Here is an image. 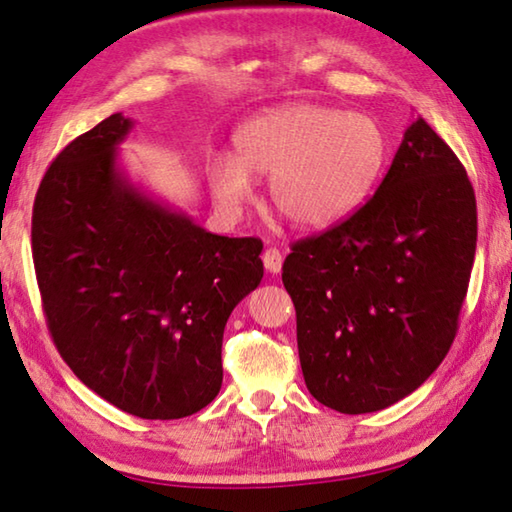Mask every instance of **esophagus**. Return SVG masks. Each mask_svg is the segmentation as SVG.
Returning <instances> with one entry per match:
<instances>
[{"mask_svg":"<svg viewBox=\"0 0 512 512\" xmlns=\"http://www.w3.org/2000/svg\"><path fill=\"white\" fill-rule=\"evenodd\" d=\"M262 259H264V266H266L268 273H280V271H282L284 257H282V253H280V250H277V248H273V246L266 248Z\"/></svg>","mask_w":512,"mask_h":512,"instance_id":"obj_1","label":"esophagus"}]
</instances>
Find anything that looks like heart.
I'll use <instances>...</instances> for the list:
<instances>
[{
    "label": "heart",
    "instance_id": "obj_1",
    "mask_svg": "<svg viewBox=\"0 0 512 512\" xmlns=\"http://www.w3.org/2000/svg\"><path fill=\"white\" fill-rule=\"evenodd\" d=\"M235 149V158H216L210 169L216 201L237 210L250 198L248 173L271 176L275 212L296 228L320 230L366 201L388 142L366 112L293 103L250 119Z\"/></svg>",
    "mask_w": 512,
    "mask_h": 512
}]
</instances>
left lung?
<instances>
[{
	"label": "left lung",
	"instance_id": "left-lung-1",
	"mask_svg": "<svg viewBox=\"0 0 512 512\" xmlns=\"http://www.w3.org/2000/svg\"><path fill=\"white\" fill-rule=\"evenodd\" d=\"M474 250L470 178L418 117L366 205L284 259L309 393L357 415L424 384L454 343Z\"/></svg>",
	"mask_w": 512,
	"mask_h": 512
}]
</instances>
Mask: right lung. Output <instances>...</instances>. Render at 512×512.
Segmentation results:
<instances>
[{"mask_svg": "<svg viewBox=\"0 0 512 512\" xmlns=\"http://www.w3.org/2000/svg\"><path fill=\"white\" fill-rule=\"evenodd\" d=\"M121 112L76 137L38 187L33 264L47 327L85 386L144 420H178L221 391L228 318L262 282V241L221 237L117 169Z\"/></svg>", "mask_w": 512, "mask_h": 512, "instance_id": "1", "label": "right lung"}]
</instances>
